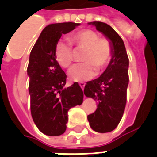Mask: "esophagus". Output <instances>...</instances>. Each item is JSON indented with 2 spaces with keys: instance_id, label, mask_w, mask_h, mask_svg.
<instances>
[{
  "instance_id": "1",
  "label": "esophagus",
  "mask_w": 157,
  "mask_h": 157,
  "mask_svg": "<svg viewBox=\"0 0 157 157\" xmlns=\"http://www.w3.org/2000/svg\"><path fill=\"white\" fill-rule=\"evenodd\" d=\"M79 85H80V86H81V88L82 89V90H84V88H85V86H86V83L81 81V82H80V83H79Z\"/></svg>"
}]
</instances>
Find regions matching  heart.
Returning <instances> with one entry per match:
<instances>
[{"instance_id":"heart-1","label":"heart","mask_w":157,"mask_h":157,"mask_svg":"<svg viewBox=\"0 0 157 157\" xmlns=\"http://www.w3.org/2000/svg\"><path fill=\"white\" fill-rule=\"evenodd\" d=\"M67 40L74 45L76 52H83L80 66L70 70L68 76L72 81L90 80L102 73L112 60L113 47L107 38L99 37L95 31L83 29L67 36ZM55 60L63 68H69L74 60V51L63 40H59L54 47Z\"/></svg>"}]
</instances>
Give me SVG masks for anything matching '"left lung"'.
<instances>
[{"instance_id": "8db88e82", "label": "left lung", "mask_w": 157, "mask_h": 157, "mask_svg": "<svg viewBox=\"0 0 157 157\" xmlns=\"http://www.w3.org/2000/svg\"><path fill=\"white\" fill-rule=\"evenodd\" d=\"M93 25L112 42V60L103 73L88 81L84 94L98 103L97 109L87 118L91 129L98 133H107L117 128L126 104L129 84V59L124 41L110 25L102 22L88 23Z\"/></svg>"}]
</instances>
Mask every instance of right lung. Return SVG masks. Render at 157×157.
I'll use <instances>...</instances> for the list:
<instances>
[{"label":"right lung","mask_w":157,"mask_h":157,"mask_svg":"<svg viewBox=\"0 0 157 157\" xmlns=\"http://www.w3.org/2000/svg\"><path fill=\"white\" fill-rule=\"evenodd\" d=\"M80 25L76 23H53L45 27L30 53L28 67L31 113L39 130L49 136L65 132L70 108L83 103L78 83L64 88L67 76L54 58V47L62 34Z\"/></svg>","instance_id":"obj_1"}]
</instances>
